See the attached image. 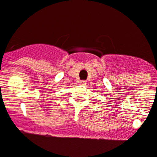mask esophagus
I'll use <instances>...</instances> for the list:
<instances>
[{"label":"esophagus","mask_w":157,"mask_h":157,"mask_svg":"<svg viewBox=\"0 0 157 157\" xmlns=\"http://www.w3.org/2000/svg\"><path fill=\"white\" fill-rule=\"evenodd\" d=\"M86 83H87V82H86V81H80L79 82L80 85H86Z\"/></svg>","instance_id":"1"}]
</instances>
